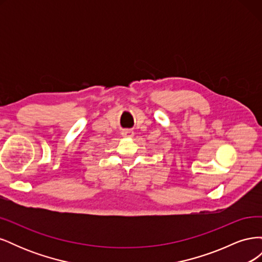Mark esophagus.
Here are the masks:
<instances>
[{"instance_id": "esophagus-1", "label": "esophagus", "mask_w": 262, "mask_h": 262, "mask_svg": "<svg viewBox=\"0 0 262 262\" xmlns=\"http://www.w3.org/2000/svg\"><path fill=\"white\" fill-rule=\"evenodd\" d=\"M122 136L125 138H132L134 136V132L132 130H124L122 131Z\"/></svg>"}]
</instances>
